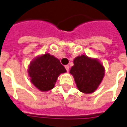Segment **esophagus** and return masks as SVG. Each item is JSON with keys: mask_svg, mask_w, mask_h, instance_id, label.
<instances>
[{"mask_svg": "<svg viewBox=\"0 0 127 127\" xmlns=\"http://www.w3.org/2000/svg\"><path fill=\"white\" fill-rule=\"evenodd\" d=\"M65 69H66V71H69V65H65Z\"/></svg>", "mask_w": 127, "mask_h": 127, "instance_id": "1", "label": "esophagus"}]
</instances>
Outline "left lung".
<instances>
[{"mask_svg": "<svg viewBox=\"0 0 127 127\" xmlns=\"http://www.w3.org/2000/svg\"><path fill=\"white\" fill-rule=\"evenodd\" d=\"M70 73L74 77L79 91L91 94L97 88L104 75V69L97 60L82 55L73 60Z\"/></svg>", "mask_w": 127, "mask_h": 127, "instance_id": "1", "label": "left lung"}]
</instances>
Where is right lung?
<instances>
[{
	"label": "right lung",
	"instance_id": "obj_1",
	"mask_svg": "<svg viewBox=\"0 0 127 127\" xmlns=\"http://www.w3.org/2000/svg\"><path fill=\"white\" fill-rule=\"evenodd\" d=\"M28 72L33 85L40 91H47L54 87L58 76L66 69L58 58L45 54L31 63Z\"/></svg>",
	"mask_w": 127,
	"mask_h": 127
}]
</instances>
